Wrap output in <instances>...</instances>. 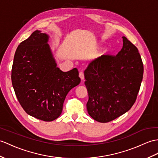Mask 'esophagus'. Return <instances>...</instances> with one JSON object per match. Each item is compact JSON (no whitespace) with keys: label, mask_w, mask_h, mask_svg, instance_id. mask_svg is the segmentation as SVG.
<instances>
[{"label":"esophagus","mask_w":158,"mask_h":158,"mask_svg":"<svg viewBox=\"0 0 158 158\" xmlns=\"http://www.w3.org/2000/svg\"><path fill=\"white\" fill-rule=\"evenodd\" d=\"M79 75V77L81 78V80H83L84 78H85V76H84L83 72H80Z\"/></svg>","instance_id":"34e87169"}]
</instances>
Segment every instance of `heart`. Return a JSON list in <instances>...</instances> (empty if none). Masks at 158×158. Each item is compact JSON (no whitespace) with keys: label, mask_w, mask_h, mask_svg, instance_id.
Listing matches in <instances>:
<instances>
[{"label":"heart","mask_w":158,"mask_h":158,"mask_svg":"<svg viewBox=\"0 0 158 158\" xmlns=\"http://www.w3.org/2000/svg\"><path fill=\"white\" fill-rule=\"evenodd\" d=\"M107 52H108V49L106 48H104L102 49L101 53H102V54H105V53H106Z\"/></svg>","instance_id":"heart-1"}]
</instances>
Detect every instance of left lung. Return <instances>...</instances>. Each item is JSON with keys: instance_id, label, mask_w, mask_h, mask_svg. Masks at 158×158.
Instances as JSON below:
<instances>
[{"instance_id": "1", "label": "left lung", "mask_w": 158, "mask_h": 158, "mask_svg": "<svg viewBox=\"0 0 158 158\" xmlns=\"http://www.w3.org/2000/svg\"><path fill=\"white\" fill-rule=\"evenodd\" d=\"M116 56L102 55L91 61L84 72L89 100L88 114L108 123L129 111L136 101L143 75L137 47L126 37Z\"/></svg>"}]
</instances>
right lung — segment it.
I'll list each match as a JSON object with an SVG mask.
<instances>
[{
	"mask_svg": "<svg viewBox=\"0 0 158 158\" xmlns=\"http://www.w3.org/2000/svg\"><path fill=\"white\" fill-rule=\"evenodd\" d=\"M49 36L36 30L18 46L11 71L17 100L29 115L50 122L62 111L69 91L81 82L76 68L63 72L58 68Z\"/></svg>",
	"mask_w": 158,
	"mask_h": 158,
	"instance_id": "add662e5",
	"label": "right lung"
}]
</instances>
